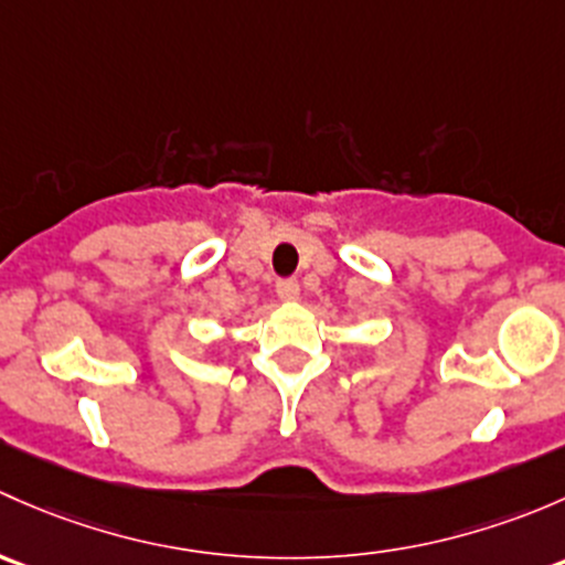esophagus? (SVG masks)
Wrapping results in <instances>:
<instances>
[{"mask_svg": "<svg viewBox=\"0 0 565 565\" xmlns=\"http://www.w3.org/2000/svg\"><path fill=\"white\" fill-rule=\"evenodd\" d=\"M277 296H280L282 301H294L296 296H299V282H296L294 277H288V280H280V282H277Z\"/></svg>", "mask_w": 565, "mask_h": 565, "instance_id": "esophagus-1", "label": "esophagus"}]
</instances>
